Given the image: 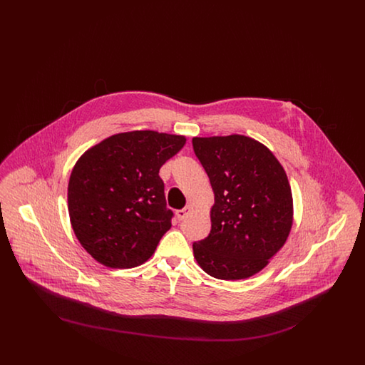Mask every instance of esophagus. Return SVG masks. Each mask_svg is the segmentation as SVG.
<instances>
[{
	"label": "esophagus",
	"instance_id": "34e87169",
	"mask_svg": "<svg viewBox=\"0 0 365 365\" xmlns=\"http://www.w3.org/2000/svg\"><path fill=\"white\" fill-rule=\"evenodd\" d=\"M191 212V207H186V208L179 209V210H176V216H178V219L179 220H183L189 213Z\"/></svg>",
	"mask_w": 365,
	"mask_h": 365
}]
</instances>
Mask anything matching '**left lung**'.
<instances>
[{"instance_id": "8db88e82", "label": "left lung", "mask_w": 365, "mask_h": 365, "mask_svg": "<svg viewBox=\"0 0 365 365\" xmlns=\"http://www.w3.org/2000/svg\"><path fill=\"white\" fill-rule=\"evenodd\" d=\"M192 148L215 192L212 228L192 243L194 259L213 278H250L290 235L294 209L287 175L265 145L246 135L194 137Z\"/></svg>"}]
</instances>
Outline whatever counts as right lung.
<instances>
[{
	"instance_id": "1",
	"label": "right lung",
	"mask_w": 365,
	"mask_h": 365,
	"mask_svg": "<svg viewBox=\"0 0 365 365\" xmlns=\"http://www.w3.org/2000/svg\"><path fill=\"white\" fill-rule=\"evenodd\" d=\"M186 143L185 135L135 130L87 149L72 168L68 212L87 253L109 268L149 260L171 228L161 165Z\"/></svg>"
}]
</instances>
